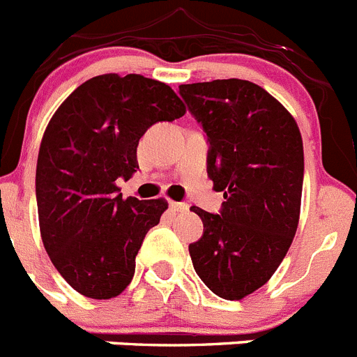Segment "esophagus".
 <instances>
[{"instance_id": "1", "label": "esophagus", "mask_w": 357, "mask_h": 357, "mask_svg": "<svg viewBox=\"0 0 357 357\" xmlns=\"http://www.w3.org/2000/svg\"><path fill=\"white\" fill-rule=\"evenodd\" d=\"M169 206H171L172 211H186V210H188V204H186V202L171 201V202H169Z\"/></svg>"}]
</instances>
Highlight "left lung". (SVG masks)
I'll list each match as a JSON object with an SVG mask.
<instances>
[{"mask_svg": "<svg viewBox=\"0 0 357 357\" xmlns=\"http://www.w3.org/2000/svg\"><path fill=\"white\" fill-rule=\"evenodd\" d=\"M206 135L208 178L222 208L202 220L190 243L201 281L218 297L240 301L263 287L287 256L301 213L303 139L295 119L265 89L245 79L179 86Z\"/></svg>", "mask_w": 357, "mask_h": 357, "instance_id": "8db88e82", "label": "left lung"}]
</instances>
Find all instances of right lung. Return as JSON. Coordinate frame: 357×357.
<instances>
[{"label": "right lung", "instance_id": "add662e5", "mask_svg": "<svg viewBox=\"0 0 357 357\" xmlns=\"http://www.w3.org/2000/svg\"><path fill=\"white\" fill-rule=\"evenodd\" d=\"M185 115L171 86L140 75H101L54 112L38 149L35 195L46 252L85 297L123 294L165 199H123L117 179L139 169L137 146L153 124Z\"/></svg>", "mask_w": 357, "mask_h": 357}]
</instances>
